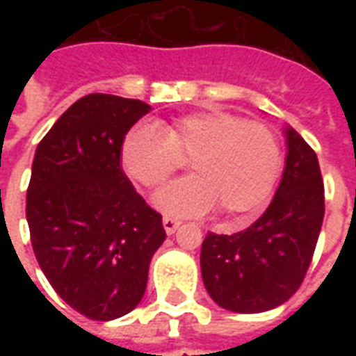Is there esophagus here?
<instances>
[{
  "label": "esophagus",
  "instance_id": "esophagus-1",
  "mask_svg": "<svg viewBox=\"0 0 356 356\" xmlns=\"http://www.w3.org/2000/svg\"><path fill=\"white\" fill-rule=\"evenodd\" d=\"M179 227H181V221L173 219V217H163V229H165L168 234H173V232L177 231Z\"/></svg>",
  "mask_w": 356,
  "mask_h": 356
}]
</instances>
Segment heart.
I'll return each instance as SVG.
<instances>
[{"mask_svg": "<svg viewBox=\"0 0 356 356\" xmlns=\"http://www.w3.org/2000/svg\"><path fill=\"white\" fill-rule=\"evenodd\" d=\"M191 158L194 175L156 194L154 206L175 217L206 213L217 206L225 216L261 206L280 170V147L267 125L208 110L168 125L139 124L122 145L125 173L147 188H158Z\"/></svg>", "mask_w": 356, "mask_h": 356, "instance_id": "b5f03b06", "label": "heart"}]
</instances>
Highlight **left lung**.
Masks as SVG:
<instances>
[{
	"label": "left lung",
	"instance_id": "8db88e82",
	"mask_svg": "<svg viewBox=\"0 0 356 356\" xmlns=\"http://www.w3.org/2000/svg\"><path fill=\"white\" fill-rule=\"evenodd\" d=\"M286 163L268 208L246 231L213 234L202 244V280L209 298L232 313H263L298 291L324 219L318 158L293 127H284Z\"/></svg>",
	"mask_w": 356,
	"mask_h": 356
}]
</instances>
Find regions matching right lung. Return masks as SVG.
<instances>
[{
  "mask_svg": "<svg viewBox=\"0 0 356 356\" xmlns=\"http://www.w3.org/2000/svg\"><path fill=\"white\" fill-rule=\"evenodd\" d=\"M147 102L81 97L35 148L26 219L35 259L60 298L91 321L124 316L145 296L148 265L165 240L122 170V145Z\"/></svg>",
  "mask_w": 356,
  "mask_h": 356,
  "instance_id": "obj_1",
  "label": "right lung"
}]
</instances>
